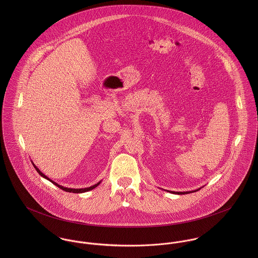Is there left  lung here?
<instances>
[{"instance_id": "obj_1", "label": "left lung", "mask_w": 258, "mask_h": 258, "mask_svg": "<svg viewBox=\"0 0 258 258\" xmlns=\"http://www.w3.org/2000/svg\"><path fill=\"white\" fill-rule=\"evenodd\" d=\"M200 189V188H199ZM199 189H196V190H191V191H171V192H173V194H178V195H184V194H189V192H194V191H197V190H199ZM169 191V190H168Z\"/></svg>"}]
</instances>
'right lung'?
Instances as JSON below:
<instances>
[{
  "label": "right lung",
  "instance_id": "obj_1",
  "mask_svg": "<svg viewBox=\"0 0 258 258\" xmlns=\"http://www.w3.org/2000/svg\"><path fill=\"white\" fill-rule=\"evenodd\" d=\"M34 165V167H35V169L37 170V173L41 176V177H43V178H45L46 180H48V181H50L52 184H55L56 186H58L59 188H61V189H63V190H66V191H69V192H75V194H79V192H85V191H88V190H91V189H93L94 187H96L98 184H100V182L99 183H97V184H94V185H91V186H89V187H84V188H71V187H64V186H62V185H60V184H56L55 182H53V181H51V180H49L45 175H43L38 169L37 168V166L35 165V164H33Z\"/></svg>",
  "mask_w": 258,
  "mask_h": 258
}]
</instances>
